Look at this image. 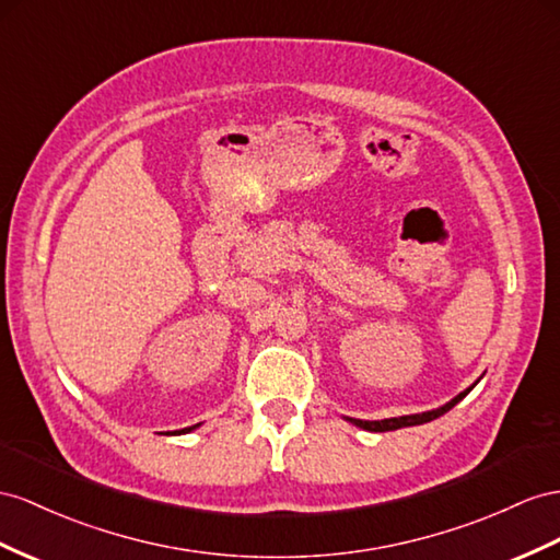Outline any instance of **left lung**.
<instances>
[{
	"label": "left lung",
	"mask_w": 560,
	"mask_h": 560,
	"mask_svg": "<svg viewBox=\"0 0 560 560\" xmlns=\"http://www.w3.org/2000/svg\"><path fill=\"white\" fill-rule=\"evenodd\" d=\"M480 381V378H478ZM476 381V383H478ZM476 383L470 385V388H466L464 393H458L454 399H450L447 405H442L438 409H430V411H421V413H409V417H395V419H383V421H362V419H350L346 417V421H350L352 425L357 428H364V430H371V433H385V430H397V428H407V425H421V423H428V421H435L438 417H442V413H447L454 405L462 402V399L476 388Z\"/></svg>",
	"instance_id": "8db88e82"
}]
</instances>
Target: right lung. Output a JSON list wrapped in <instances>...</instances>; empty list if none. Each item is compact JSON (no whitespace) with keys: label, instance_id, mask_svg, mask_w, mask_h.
Here are the masks:
<instances>
[{"label":"right lung","instance_id":"right-lung-1","mask_svg":"<svg viewBox=\"0 0 560 560\" xmlns=\"http://www.w3.org/2000/svg\"><path fill=\"white\" fill-rule=\"evenodd\" d=\"M200 423H196V425H191V428H184V430H177V433H191V430H196Z\"/></svg>","mask_w":560,"mask_h":560}]
</instances>
